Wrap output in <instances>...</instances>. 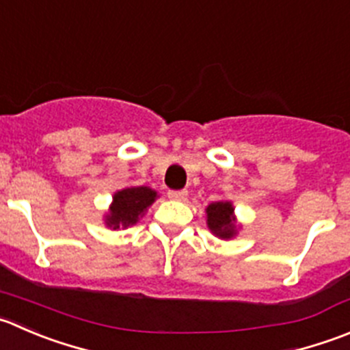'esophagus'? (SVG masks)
<instances>
[{
	"label": "esophagus",
	"mask_w": 350,
	"mask_h": 350,
	"mask_svg": "<svg viewBox=\"0 0 350 350\" xmlns=\"http://www.w3.org/2000/svg\"><path fill=\"white\" fill-rule=\"evenodd\" d=\"M167 196L171 200H178V202H185L186 198H188V191H186V189H178V191H176V189H171V191L167 193Z\"/></svg>",
	"instance_id": "34e87169"
}]
</instances>
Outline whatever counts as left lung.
I'll return each mask as SVG.
<instances>
[{"label": "left lung", "mask_w": 350, "mask_h": 350, "mask_svg": "<svg viewBox=\"0 0 350 350\" xmlns=\"http://www.w3.org/2000/svg\"><path fill=\"white\" fill-rule=\"evenodd\" d=\"M206 213V226L213 236L220 239H232L236 237L239 226H237L236 213H234V205L229 200H219L212 202L205 208Z\"/></svg>", "instance_id": "1"}]
</instances>
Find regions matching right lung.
I'll return each mask as SVG.
<instances>
[{
	"label": "right lung",
	"instance_id": "add662e5",
	"mask_svg": "<svg viewBox=\"0 0 350 350\" xmlns=\"http://www.w3.org/2000/svg\"><path fill=\"white\" fill-rule=\"evenodd\" d=\"M157 196V191L148 186H126L120 189L113 195L109 210L104 215V224L113 230L135 226Z\"/></svg>",
	"mask_w": 350,
	"mask_h": 350
}]
</instances>
